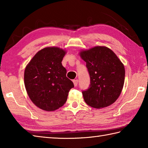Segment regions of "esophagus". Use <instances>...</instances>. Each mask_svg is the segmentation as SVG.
<instances>
[{
  "label": "esophagus",
  "mask_w": 148,
  "mask_h": 148,
  "mask_svg": "<svg viewBox=\"0 0 148 148\" xmlns=\"http://www.w3.org/2000/svg\"><path fill=\"white\" fill-rule=\"evenodd\" d=\"M73 83H74V86H77V83H78V80L77 79L73 80Z\"/></svg>",
  "instance_id": "esophagus-1"
}]
</instances>
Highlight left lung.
Masks as SVG:
<instances>
[{"instance_id":"obj_1","label":"left lung","mask_w":148,"mask_h":148,"mask_svg":"<svg viewBox=\"0 0 148 148\" xmlns=\"http://www.w3.org/2000/svg\"><path fill=\"white\" fill-rule=\"evenodd\" d=\"M79 56L86 62L90 76V88L82 92L84 101L97 109L112 104L120 95L124 85L123 64L106 46L81 50Z\"/></svg>"}]
</instances>
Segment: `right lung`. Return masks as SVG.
Returning a JSON list of instances; mask_svg holds the SVG:
<instances>
[{
	"mask_svg": "<svg viewBox=\"0 0 148 148\" xmlns=\"http://www.w3.org/2000/svg\"><path fill=\"white\" fill-rule=\"evenodd\" d=\"M66 53L58 47H46L34 56L25 69L24 83L28 95L44 111H53L64 106L69 90L74 87L62 64Z\"/></svg>",
	"mask_w": 148,
	"mask_h": 148,
	"instance_id": "1",
	"label": "right lung"
}]
</instances>
